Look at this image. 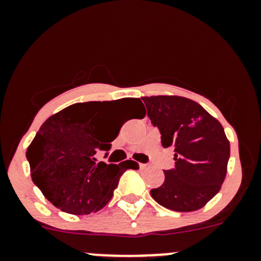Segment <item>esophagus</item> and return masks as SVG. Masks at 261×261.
I'll list each match as a JSON object with an SVG mask.
<instances>
[{
  "label": "esophagus",
  "mask_w": 261,
  "mask_h": 261,
  "mask_svg": "<svg viewBox=\"0 0 261 261\" xmlns=\"http://www.w3.org/2000/svg\"><path fill=\"white\" fill-rule=\"evenodd\" d=\"M146 167H147V164H143V163H140V168H141V169L146 168Z\"/></svg>",
  "instance_id": "esophagus-1"
}]
</instances>
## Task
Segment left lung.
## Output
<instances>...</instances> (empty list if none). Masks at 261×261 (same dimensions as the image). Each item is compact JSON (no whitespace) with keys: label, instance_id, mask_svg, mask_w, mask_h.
<instances>
[{"label":"left lung","instance_id":"left-lung-1","mask_svg":"<svg viewBox=\"0 0 261 261\" xmlns=\"http://www.w3.org/2000/svg\"><path fill=\"white\" fill-rule=\"evenodd\" d=\"M163 147L174 148L175 166L152 189L160 205L178 212L203 207L220 191L227 174L229 141L223 126L196 101L179 95L142 97Z\"/></svg>","mask_w":261,"mask_h":261}]
</instances>
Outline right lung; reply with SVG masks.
Listing matches in <instances>:
<instances>
[{
  "instance_id": "right-lung-1",
  "label": "right lung",
  "mask_w": 261,
  "mask_h": 261,
  "mask_svg": "<svg viewBox=\"0 0 261 261\" xmlns=\"http://www.w3.org/2000/svg\"><path fill=\"white\" fill-rule=\"evenodd\" d=\"M133 106L140 119L146 110L140 98L76 103L54 114L41 125L27 149L34 184L55 207L71 215L99 211L110 201L126 169H139L135 161L120 164L97 162V152L109 151L119 128H107L112 113Z\"/></svg>"
}]
</instances>
